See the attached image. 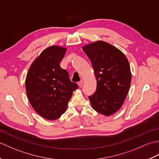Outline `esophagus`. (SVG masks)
<instances>
[{
    "mask_svg": "<svg viewBox=\"0 0 159 159\" xmlns=\"http://www.w3.org/2000/svg\"><path fill=\"white\" fill-rule=\"evenodd\" d=\"M83 80H80L79 82H78V85H79V87H81V86L83 85Z\"/></svg>",
    "mask_w": 159,
    "mask_h": 159,
    "instance_id": "1",
    "label": "esophagus"
}]
</instances>
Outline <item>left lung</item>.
I'll use <instances>...</instances> for the list:
<instances>
[{"mask_svg": "<svg viewBox=\"0 0 159 159\" xmlns=\"http://www.w3.org/2000/svg\"><path fill=\"white\" fill-rule=\"evenodd\" d=\"M96 78V92L89 96L93 109L104 116L116 113L122 105L131 82L128 61L116 47L102 41L84 46Z\"/></svg>", "mask_w": 159, "mask_h": 159, "instance_id": "8db88e82", "label": "left lung"}]
</instances>
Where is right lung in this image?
<instances>
[{"mask_svg": "<svg viewBox=\"0 0 159 159\" xmlns=\"http://www.w3.org/2000/svg\"><path fill=\"white\" fill-rule=\"evenodd\" d=\"M66 52L60 46L45 49L33 61L26 78L30 103L37 113L49 120L58 119L65 113L72 92L79 87L59 66Z\"/></svg>", "mask_w": 159, "mask_h": 159, "instance_id": "obj_1", "label": "right lung"}]
</instances>
